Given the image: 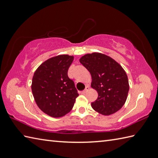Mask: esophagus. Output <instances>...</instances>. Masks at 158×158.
Instances as JSON below:
<instances>
[{"label":"esophagus","instance_id":"obj_1","mask_svg":"<svg viewBox=\"0 0 158 158\" xmlns=\"http://www.w3.org/2000/svg\"><path fill=\"white\" fill-rule=\"evenodd\" d=\"M89 89H90V88H89V86H86V87H85V89L84 90H83V91L81 92V93H82V94H84V93H86L87 91H88V90H89Z\"/></svg>","mask_w":158,"mask_h":158}]
</instances>
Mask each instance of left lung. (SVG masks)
<instances>
[{"label": "left lung", "instance_id": "obj_1", "mask_svg": "<svg viewBox=\"0 0 158 158\" xmlns=\"http://www.w3.org/2000/svg\"><path fill=\"white\" fill-rule=\"evenodd\" d=\"M80 63L90 72L91 87L98 97L91 103L93 109L108 116L124 105L129 91V82L122 67L113 58L100 53H88L80 58Z\"/></svg>", "mask_w": 158, "mask_h": 158}]
</instances>
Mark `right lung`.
I'll list each match as a JSON object with an SVG mask.
<instances>
[{
    "instance_id": "obj_1",
    "label": "right lung",
    "mask_w": 158,
    "mask_h": 158,
    "mask_svg": "<svg viewBox=\"0 0 158 158\" xmlns=\"http://www.w3.org/2000/svg\"><path fill=\"white\" fill-rule=\"evenodd\" d=\"M74 57L60 55L41 64L32 80V93L37 105L44 113L58 118L71 111L78 92L68 75Z\"/></svg>"
}]
</instances>
